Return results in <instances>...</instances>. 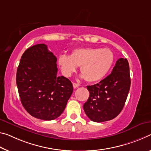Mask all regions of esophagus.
<instances>
[{
  "mask_svg": "<svg viewBox=\"0 0 151 151\" xmlns=\"http://www.w3.org/2000/svg\"><path fill=\"white\" fill-rule=\"evenodd\" d=\"M73 87L74 88H77V87H79V85L78 84H77V83H73Z\"/></svg>",
  "mask_w": 151,
  "mask_h": 151,
  "instance_id": "obj_1",
  "label": "esophagus"
}]
</instances>
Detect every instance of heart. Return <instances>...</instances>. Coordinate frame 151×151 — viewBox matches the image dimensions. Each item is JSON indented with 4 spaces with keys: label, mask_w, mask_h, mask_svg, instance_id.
Returning a JSON list of instances; mask_svg holds the SVG:
<instances>
[{
    "label": "heart",
    "mask_w": 151,
    "mask_h": 151,
    "mask_svg": "<svg viewBox=\"0 0 151 151\" xmlns=\"http://www.w3.org/2000/svg\"><path fill=\"white\" fill-rule=\"evenodd\" d=\"M114 54L107 48L81 47L73 50L70 56L62 54L58 64L64 75L70 76L78 66L83 74L82 77L88 82L101 80L113 66Z\"/></svg>",
    "instance_id": "1"
}]
</instances>
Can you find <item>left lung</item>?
<instances>
[{
  "instance_id": "8db88e82",
  "label": "left lung",
  "mask_w": 151,
  "mask_h": 151,
  "mask_svg": "<svg viewBox=\"0 0 151 151\" xmlns=\"http://www.w3.org/2000/svg\"><path fill=\"white\" fill-rule=\"evenodd\" d=\"M87 88L89 97L83 105V109L91 120L103 122L118 116L125 105L130 88L127 59H118L109 75Z\"/></svg>"
}]
</instances>
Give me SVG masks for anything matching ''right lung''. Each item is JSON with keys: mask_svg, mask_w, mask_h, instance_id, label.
Returning <instances> with one entry per match:
<instances>
[{"mask_svg": "<svg viewBox=\"0 0 151 151\" xmlns=\"http://www.w3.org/2000/svg\"><path fill=\"white\" fill-rule=\"evenodd\" d=\"M56 61L46 45L37 44L25 50L17 70L21 104L31 116L43 120L60 116L73 91L68 78L57 76Z\"/></svg>", "mask_w": 151, "mask_h": 151, "instance_id": "1", "label": "right lung"}]
</instances>
